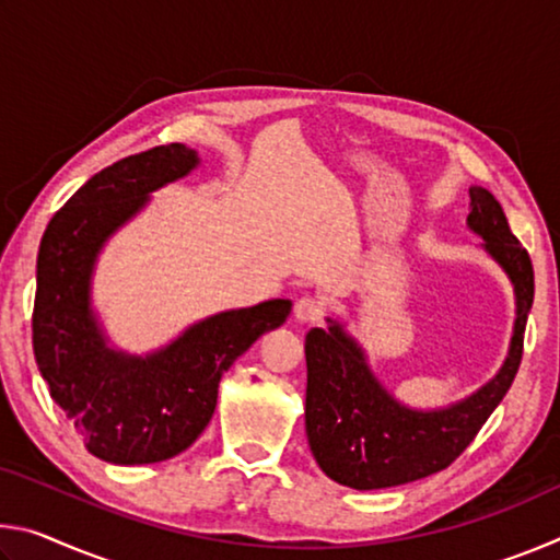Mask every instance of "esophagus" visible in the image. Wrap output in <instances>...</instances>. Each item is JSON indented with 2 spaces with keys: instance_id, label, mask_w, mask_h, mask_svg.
Returning <instances> with one entry per match:
<instances>
[{
  "instance_id": "obj_1",
  "label": "esophagus",
  "mask_w": 560,
  "mask_h": 560,
  "mask_svg": "<svg viewBox=\"0 0 560 560\" xmlns=\"http://www.w3.org/2000/svg\"><path fill=\"white\" fill-rule=\"evenodd\" d=\"M324 314H326L324 301L316 296H301L296 301V306H293V316H296V320H301V324H316V320L324 318Z\"/></svg>"
}]
</instances>
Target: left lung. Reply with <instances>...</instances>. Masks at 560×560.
Returning a JSON list of instances; mask_svg holds the SVG:
<instances>
[{
    "instance_id": "obj_1",
    "label": "left lung",
    "mask_w": 560,
    "mask_h": 560,
    "mask_svg": "<svg viewBox=\"0 0 560 560\" xmlns=\"http://www.w3.org/2000/svg\"><path fill=\"white\" fill-rule=\"evenodd\" d=\"M467 224L514 283L516 320L501 371L477 393L440 410H412L377 383L363 348L338 320L306 336V434L318 467L350 489L407 485L447 469L504 400L524 355L526 318L534 303V267L509 230L497 197L469 187Z\"/></svg>"
}]
</instances>
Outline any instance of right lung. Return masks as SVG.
Returning <instances> with one entry per match:
<instances>
[{
  "label": "right lung",
  "instance_id": "1",
  "mask_svg": "<svg viewBox=\"0 0 560 560\" xmlns=\"http://www.w3.org/2000/svg\"><path fill=\"white\" fill-rule=\"evenodd\" d=\"M197 163L195 150L183 143L122 158L75 189L42 236L34 358L51 400L103 462L153 464L185 452L212 420L222 375L264 330L291 314L289 299L224 311L145 358L106 346L91 308V273L103 244L143 210L153 189L185 177Z\"/></svg>",
  "mask_w": 560,
  "mask_h": 560
}]
</instances>
